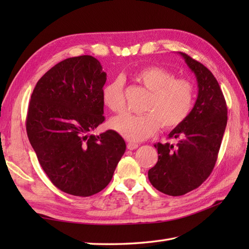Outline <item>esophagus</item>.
Returning a JSON list of instances; mask_svg holds the SVG:
<instances>
[{"label": "esophagus", "instance_id": "34e87169", "mask_svg": "<svg viewBox=\"0 0 249 249\" xmlns=\"http://www.w3.org/2000/svg\"><path fill=\"white\" fill-rule=\"evenodd\" d=\"M138 146H139L138 143H135V142H128V143H127V149L130 150V151L136 150Z\"/></svg>", "mask_w": 249, "mask_h": 249}]
</instances>
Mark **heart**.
<instances>
[{
    "label": "heart",
    "mask_w": 249,
    "mask_h": 249,
    "mask_svg": "<svg viewBox=\"0 0 249 249\" xmlns=\"http://www.w3.org/2000/svg\"><path fill=\"white\" fill-rule=\"evenodd\" d=\"M136 80L151 92L143 114L125 113L113 118L110 126L130 142H138L154 135L160 125L172 129L188 118L195 103V86L185 78H174L166 68L155 65L142 67L135 73ZM103 102L115 113L125 109L123 82L121 79L108 83L103 89Z\"/></svg>",
    "instance_id": "heart-1"
}]
</instances>
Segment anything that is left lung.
Wrapping results in <instances>:
<instances>
[{
	"mask_svg": "<svg viewBox=\"0 0 249 249\" xmlns=\"http://www.w3.org/2000/svg\"><path fill=\"white\" fill-rule=\"evenodd\" d=\"M179 54L197 78L198 97L188 118L169 134L178 143L154 144L160 155L147 173L153 186L169 196L192 192L209 178L228 120L224 94L213 73L186 53Z\"/></svg>",
	"mask_w": 249,
	"mask_h": 249,
	"instance_id": "8db88e82",
	"label": "left lung"
}]
</instances>
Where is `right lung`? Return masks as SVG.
Listing matches in <instances>:
<instances>
[{
	"mask_svg": "<svg viewBox=\"0 0 249 249\" xmlns=\"http://www.w3.org/2000/svg\"><path fill=\"white\" fill-rule=\"evenodd\" d=\"M107 73L91 55L70 57L47 71L31 96L26 134L41 168L62 192L79 197L110 183L126 150L114 130H92L105 121Z\"/></svg>",
	"mask_w": 249,
	"mask_h": 249,
	"instance_id": "1",
	"label": "right lung"
}]
</instances>
